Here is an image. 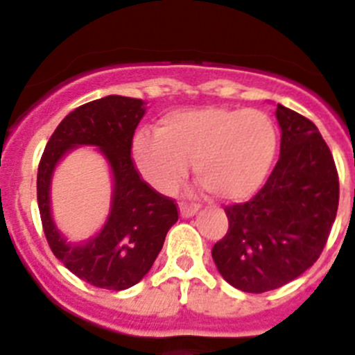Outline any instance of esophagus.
<instances>
[{
    "mask_svg": "<svg viewBox=\"0 0 355 355\" xmlns=\"http://www.w3.org/2000/svg\"><path fill=\"white\" fill-rule=\"evenodd\" d=\"M196 211H198V206H196V204L180 202V214H182V216H184V218L194 216Z\"/></svg>",
    "mask_w": 355,
    "mask_h": 355,
    "instance_id": "obj_1",
    "label": "esophagus"
}]
</instances>
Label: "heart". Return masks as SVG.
I'll use <instances>...</instances> for the list:
<instances>
[{"label": "heart", "instance_id": "heart-1", "mask_svg": "<svg viewBox=\"0 0 355 355\" xmlns=\"http://www.w3.org/2000/svg\"><path fill=\"white\" fill-rule=\"evenodd\" d=\"M277 153V130L257 110L206 106L161 118L156 134L132 141V161L159 192H171L192 159L196 180L213 198L242 200L263 185Z\"/></svg>", "mask_w": 355, "mask_h": 355}]
</instances>
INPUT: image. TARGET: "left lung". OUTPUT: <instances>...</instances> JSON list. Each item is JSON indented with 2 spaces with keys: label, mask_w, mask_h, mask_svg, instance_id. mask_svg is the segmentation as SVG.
Returning a JSON list of instances; mask_svg holds the SVG:
<instances>
[{
  "label": "left lung",
  "mask_w": 355,
  "mask_h": 355,
  "mask_svg": "<svg viewBox=\"0 0 355 355\" xmlns=\"http://www.w3.org/2000/svg\"><path fill=\"white\" fill-rule=\"evenodd\" d=\"M280 159L259 192L225 207L228 232L213 259L232 287L249 293L280 288L313 266L338 209L331 151L309 118L278 105Z\"/></svg>",
  "instance_id": "left-lung-1"
}]
</instances>
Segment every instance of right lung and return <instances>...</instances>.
Listing matches in <instances>:
<instances>
[{
	"label": "right lung",
	"mask_w": 355,
	"mask_h": 355,
	"mask_svg": "<svg viewBox=\"0 0 355 355\" xmlns=\"http://www.w3.org/2000/svg\"><path fill=\"white\" fill-rule=\"evenodd\" d=\"M144 113L142 99L125 96L85 103L63 118L39 161L37 204L46 241L75 277L98 288L125 290L139 284L178 220L175 200L142 180L132 161V139ZM77 145L100 148L114 171L115 185L103 230L85 245H68L52 223L49 185L58 161Z\"/></svg>",
	"instance_id": "1"
}]
</instances>
